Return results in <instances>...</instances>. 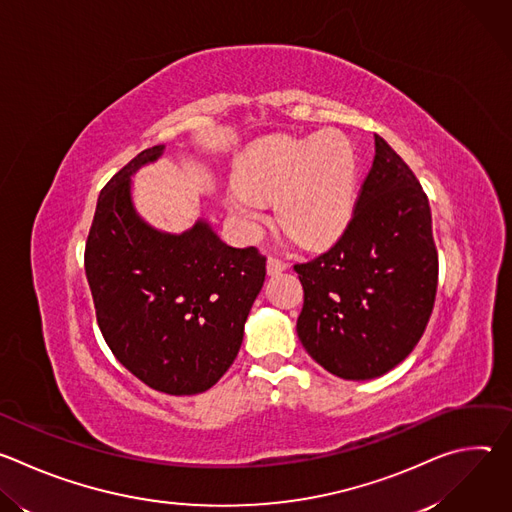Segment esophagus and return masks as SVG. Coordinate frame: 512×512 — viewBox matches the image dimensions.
Here are the masks:
<instances>
[{
	"instance_id": "1",
	"label": "esophagus",
	"mask_w": 512,
	"mask_h": 512,
	"mask_svg": "<svg viewBox=\"0 0 512 512\" xmlns=\"http://www.w3.org/2000/svg\"><path fill=\"white\" fill-rule=\"evenodd\" d=\"M285 269H287V263H285V261H281V259H277V257H269V259H267V273H269V275L281 273V271H285Z\"/></svg>"
}]
</instances>
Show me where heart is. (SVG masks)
Instances as JSON below:
<instances>
[{"mask_svg": "<svg viewBox=\"0 0 512 512\" xmlns=\"http://www.w3.org/2000/svg\"><path fill=\"white\" fill-rule=\"evenodd\" d=\"M360 164L342 133L273 137L249 150L237 168L229 208L255 233L275 200L279 225L308 249L326 247L348 227L358 200Z\"/></svg>", "mask_w": 512, "mask_h": 512, "instance_id": "b5f03b06", "label": "heart"}]
</instances>
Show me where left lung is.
<instances>
[{
    "label": "left lung",
    "instance_id": "1",
    "mask_svg": "<svg viewBox=\"0 0 512 512\" xmlns=\"http://www.w3.org/2000/svg\"><path fill=\"white\" fill-rule=\"evenodd\" d=\"M294 269L304 287L296 330L328 373L375 379L415 348L437 289L431 210L419 180L383 137L375 135L373 168L342 237Z\"/></svg>",
    "mask_w": 512,
    "mask_h": 512
}]
</instances>
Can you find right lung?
Here are the masks:
<instances>
[{
	"label": "right lung",
	"mask_w": 512,
	"mask_h": 512,
	"mask_svg": "<svg viewBox=\"0 0 512 512\" xmlns=\"http://www.w3.org/2000/svg\"><path fill=\"white\" fill-rule=\"evenodd\" d=\"M164 145L137 154L101 190L85 271L101 334L123 367L168 395H196L239 354L265 257L218 239L206 221L170 235L137 214L131 176Z\"/></svg>",
	"instance_id": "obj_1"
}]
</instances>
